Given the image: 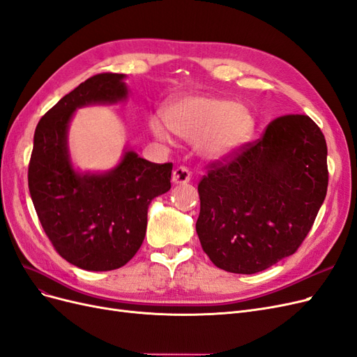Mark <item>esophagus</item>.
<instances>
[{
	"label": "esophagus",
	"instance_id": "obj_1",
	"mask_svg": "<svg viewBox=\"0 0 357 357\" xmlns=\"http://www.w3.org/2000/svg\"><path fill=\"white\" fill-rule=\"evenodd\" d=\"M189 180H190V171L186 167H177L173 171V181L176 184L189 183Z\"/></svg>",
	"mask_w": 357,
	"mask_h": 357
}]
</instances>
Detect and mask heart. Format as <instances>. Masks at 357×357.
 <instances>
[{
  "label": "heart",
  "mask_w": 357,
  "mask_h": 357,
  "mask_svg": "<svg viewBox=\"0 0 357 357\" xmlns=\"http://www.w3.org/2000/svg\"><path fill=\"white\" fill-rule=\"evenodd\" d=\"M168 128L189 142H198L204 156L225 159L236 153L254 131L250 110L229 99L213 96H190L169 105L165 110ZM168 128L161 121L151 119L155 136L169 142Z\"/></svg>",
  "instance_id": "obj_1"
}]
</instances>
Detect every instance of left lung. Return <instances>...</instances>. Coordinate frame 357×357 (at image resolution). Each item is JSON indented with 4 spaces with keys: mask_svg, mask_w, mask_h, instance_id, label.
<instances>
[{
    "mask_svg": "<svg viewBox=\"0 0 357 357\" xmlns=\"http://www.w3.org/2000/svg\"><path fill=\"white\" fill-rule=\"evenodd\" d=\"M326 142L307 115H284L263 136L208 164L198 184L202 250L230 273L252 275L296 252L328 189Z\"/></svg>",
    "mask_w": 357,
    "mask_h": 357,
    "instance_id": "8db88e82",
    "label": "left lung"
}]
</instances>
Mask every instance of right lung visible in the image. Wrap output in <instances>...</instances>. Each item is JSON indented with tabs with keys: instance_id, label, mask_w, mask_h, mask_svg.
Instances as JSON below:
<instances>
[{
	"instance_id": "1",
	"label": "right lung",
	"mask_w": 357,
	"mask_h": 357,
	"mask_svg": "<svg viewBox=\"0 0 357 357\" xmlns=\"http://www.w3.org/2000/svg\"><path fill=\"white\" fill-rule=\"evenodd\" d=\"M124 73H97L40 119L28 169L31 198L45 235L70 264L93 272L126 266L142 247L147 208L171 189L173 164L126 152L105 174H78L68 153V126L77 107L127 99Z\"/></svg>"
}]
</instances>
